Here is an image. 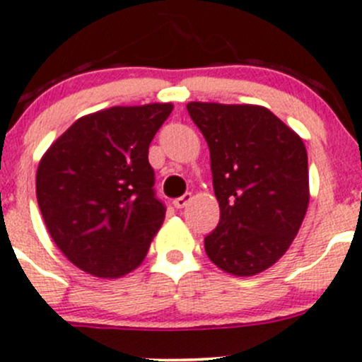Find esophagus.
Segmentation results:
<instances>
[{"mask_svg": "<svg viewBox=\"0 0 362 362\" xmlns=\"http://www.w3.org/2000/svg\"><path fill=\"white\" fill-rule=\"evenodd\" d=\"M191 199H192L191 192H187V194H184V196H180V197H177V199H173V206L177 208V210H180V208L187 206V204L191 203Z\"/></svg>", "mask_w": 362, "mask_h": 362, "instance_id": "34e87169", "label": "esophagus"}]
</instances>
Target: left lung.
Segmentation results:
<instances>
[{
	"instance_id": "1",
	"label": "left lung",
	"mask_w": 362,
	"mask_h": 362,
	"mask_svg": "<svg viewBox=\"0 0 362 362\" xmlns=\"http://www.w3.org/2000/svg\"><path fill=\"white\" fill-rule=\"evenodd\" d=\"M189 116L210 147L220 222L204 238L208 258L234 276L276 264L309 206L302 139L260 105L191 102Z\"/></svg>"
}]
</instances>
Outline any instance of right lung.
I'll return each mask as SVG.
<instances>
[{"mask_svg":"<svg viewBox=\"0 0 362 362\" xmlns=\"http://www.w3.org/2000/svg\"><path fill=\"white\" fill-rule=\"evenodd\" d=\"M171 104L81 117L45 152L36 196L53 243L81 271L119 277L139 267L165 220L149 146Z\"/></svg>","mask_w":362,"mask_h":362,"instance_id":"obj_1","label":"right lung"}]
</instances>
